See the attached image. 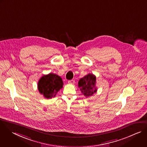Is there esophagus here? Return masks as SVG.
<instances>
[{"mask_svg": "<svg viewBox=\"0 0 147 147\" xmlns=\"http://www.w3.org/2000/svg\"><path fill=\"white\" fill-rule=\"evenodd\" d=\"M68 83L69 84H73L75 83V80H68Z\"/></svg>", "mask_w": 147, "mask_h": 147, "instance_id": "esophagus-1", "label": "esophagus"}]
</instances>
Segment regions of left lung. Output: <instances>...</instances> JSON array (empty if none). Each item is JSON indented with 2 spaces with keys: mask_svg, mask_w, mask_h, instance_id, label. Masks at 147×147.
Masks as SVG:
<instances>
[{
  "mask_svg": "<svg viewBox=\"0 0 147 147\" xmlns=\"http://www.w3.org/2000/svg\"><path fill=\"white\" fill-rule=\"evenodd\" d=\"M80 90L86 96H91L97 91L96 88V77L92 74H88L81 78L78 83Z\"/></svg>",
  "mask_w": 147,
  "mask_h": 147,
  "instance_id": "left-lung-1",
  "label": "left lung"
}]
</instances>
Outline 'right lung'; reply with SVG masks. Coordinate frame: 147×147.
I'll return each instance as SVG.
<instances>
[{"label":"right lung","mask_w":147,"mask_h":147,"mask_svg":"<svg viewBox=\"0 0 147 147\" xmlns=\"http://www.w3.org/2000/svg\"><path fill=\"white\" fill-rule=\"evenodd\" d=\"M62 79L54 74H49L43 76L38 83L40 92L46 98L55 96L57 92L63 87Z\"/></svg>","instance_id":"obj_1"}]
</instances>
